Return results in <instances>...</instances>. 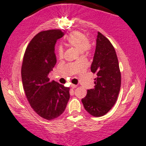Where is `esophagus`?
Here are the masks:
<instances>
[{
  "instance_id": "obj_1",
  "label": "esophagus",
  "mask_w": 146,
  "mask_h": 146,
  "mask_svg": "<svg viewBox=\"0 0 146 146\" xmlns=\"http://www.w3.org/2000/svg\"><path fill=\"white\" fill-rule=\"evenodd\" d=\"M71 87H72V89H76V88L77 87H78V86L76 85V84H71Z\"/></svg>"
}]
</instances>
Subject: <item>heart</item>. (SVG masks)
<instances>
[{"label":"heart","instance_id":"heart-1","mask_svg":"<svg viewBox=\"0 0 146 146\" xmlns=\"http://www.w3.org/2000/svg\"><path fill=\"white\" fill-rule=\"evenodd\" d=\"M66 40L70 45L74 46L78 49L81 53H83L85 51L90 48V44L87 37L85 35L78 31L72 32L68 36ZM57 53L59 57H62L64 50L62 47H59L57 49Z\"/></svg>","mask_w":146,"mask_h":146}]
</instances>
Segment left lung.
Returning <instances> with one entry per match:
<instances>
[{"mask_svg":"<svg viewBox=\"0 0 146 146\" xmlns=\"http://www.w3.org/2000/svg\"><path fill=\"white\" fill-rule=\"evenodd\" d=\"M91 70L97 75L95 88L82 99L84 109L93 116H102L116 103L121 84L118 57L107 38L98 32Z\"/></svg>","mask_w":146,"mask_h":146,"instance_id":"obj_1","label":"left lung"}]
</instances>
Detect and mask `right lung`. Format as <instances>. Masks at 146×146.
Returning <instances> with one entry per match:
<instances>
[{"label":"right lung","instance_id":"add662e5","mask_svg":"<svg viewBox=\"0 0 146 146\" xmlns=\"http://www.w3.org/2000/svg\"><path fill=\"white\" fill-rule=\"evenodd\" d=\"M64 35L59 30L39 32L23 56L21 80L26 98L35 112L46 120L60 116L70 99L69 88L48 78L57 62L55 43Z\"/></svg>","mask_w":146,"mask_h":146}]
</instances>
